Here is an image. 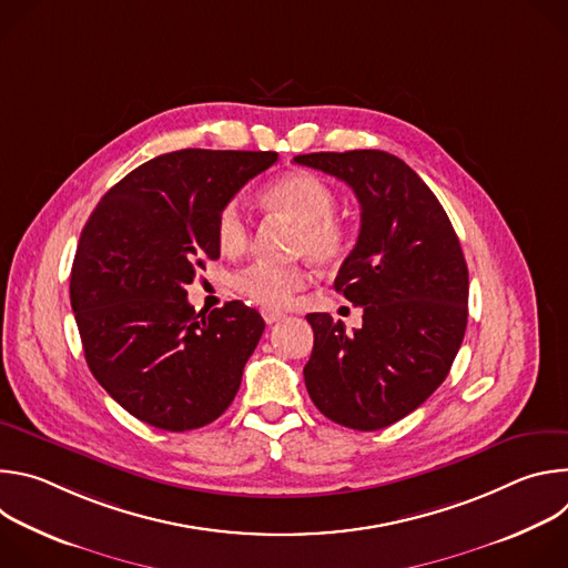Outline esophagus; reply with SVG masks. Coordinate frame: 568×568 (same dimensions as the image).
Segmentation results:
<instances>
[{"instance_id":"34e87169","label":"esophagus","mask_w":568,"mask_h":568,"mask_svg":"<svg viewBox=\"0 0 568 568\" xmlns=\"http://www.w3.org/2000/svg\"><path fill=\"white\" fill-rule=\"evenodd\" d=\"M263 318H265V323H276V321L285 318V314L276 312V310H263Z\"/></svg>"}]
</instances>
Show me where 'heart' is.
I'll list each match as a JSON object with an SVG mask.
<instances>
[{"instance_id":"1","label":"heart","mask_w":568,"mask_h":568,"mask_svg":"<svg viewBox=\"0 0 568 568\" xmlns=\"http://www.w3.org/2000/svg\"><path fill=\"white\" fill-rule=\"evenodd\" d=\"M263 202L270 211L285 215L298 224L294 250L307 254L316 265L331 267L342 263L348 252V231L337 220V195L333 186L307 171H296L274 182ZM217 245L226 254H235L247 247L250 220L237 202H226L215 220ZM307 283V272L298 265H272L254 263L233 274V290L265 310H283L290 305L292 294Z\"/></svg>"}]
</instances>
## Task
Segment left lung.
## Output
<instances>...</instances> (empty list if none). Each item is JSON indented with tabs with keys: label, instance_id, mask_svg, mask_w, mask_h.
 I'll return each instance as SVG.
<instances>
[{
	"label": "left lung",
	"instance_id": "8db88e82",
	"mask_svg": "<svg viewBox=\"0 0 568 568\" xmlns=\"http://www.w3.org/2000/svg\"><path fill=\"white\" fill-rule=\"evenodd\" d=\"M294 161L346 182L362 209L335 290L362 305L364 323L346 333L326 312L305 316L314 331L307 393L337 425L384 429L445 382L463 344L469 278L458 235L432 189L395 154L312 152Z\"/></svg>",
	"mask_w": 568,
	"mask_h": 568
}]
</instances>
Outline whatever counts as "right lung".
Segmentation results:
<instances>
[{
  "label": "right lung",
  "instance_id": "obj_1",
  "mask_svg": "<svg viewBox=\"0 0 568 568\" xmlns=\"http://www.w3.org/2000/svg\"><path fill=\"white\" fill-rule=\"evenodd\" d=\"M276 152L186 148L159 154L92 211L69 296L85 359L121 407L164 432L220 418L265 331L240 301L195 312L186 285L220 256V209Z\"/></svg>",
  "mask_w": 568,
  "mask_h": 568
}]
</instances>
